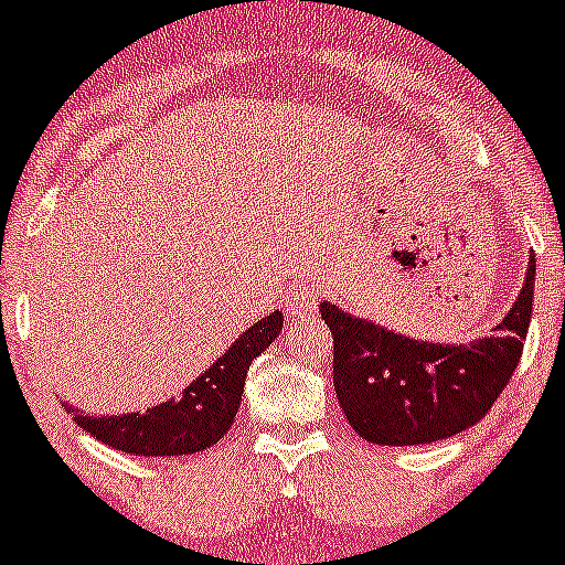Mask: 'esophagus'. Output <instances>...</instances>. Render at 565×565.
<instances>
[{"label": "esophagus", "mask_w": 565, "mask_h": 565, "mask_svg": "<svg viewBox=\"0 0 565 565\" xmlns=\"http://www.w3.org/2000/svg\"><path fill=\"white\" fill-rule=\"evenodd\" d=\"M317 303H320V289L315 287H300L298 292L289 295V317L292 320H300V317H309L317 311Z\"/></svg>", "instance_id": "obj_1"}]
</instances>
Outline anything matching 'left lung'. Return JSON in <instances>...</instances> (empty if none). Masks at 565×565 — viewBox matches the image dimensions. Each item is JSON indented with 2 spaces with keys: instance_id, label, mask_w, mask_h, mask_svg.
<instances>
[{
  "instance_id": "1",
  "label": "left lung",
  "mask_w": 565,
  "mask_h": 565,
  "mask_svg": "<svg viewBox=\"0 0 565 565\" xmlns=\"http://www.w3.org/2000/svg\"><path fill=\"white\" fill-rule=\"evenodd\" d=\"M533 284L530 259L513 309L491 337L469 344L403 337L322 300V320L333 337V388L350 428L372 445L411 447L478 425L522 359Z\"/></svg>"
}]
</instances>
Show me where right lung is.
I'll return each instance as SVG.
<instances>
[{"label": "right lung", "instance_id": "right-lung-1", "mask_svg": "<svg viewBox=\"0 0 565 565\" xmlns=\"http://www.w3.org/2000/svg\"><path fill=\"white\" fill-rule=\"evenodd\" d=\"M281 326V311L254 322L179 399L131 414L87 416L74 414V408H68V414L93 439L131 456H193L210 450L232 428L250 361L276 342Z\"/></svg>", "mask_w": 565, "mask_h": 565}]
</instances>
